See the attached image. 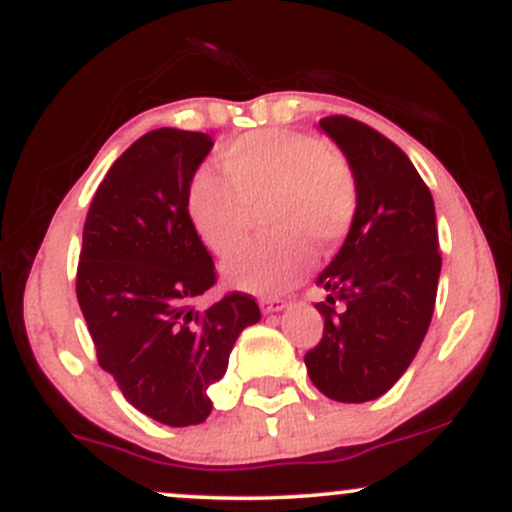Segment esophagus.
Segmentation results:
<instances>
[{"instance_id":"esophagus-1","label":"esophagus","mask_w":512,"mask_h":512,"mask_svg":"<svg viewBox=\"0 0 512 512\" xmlns=\"http://www.w3.org/2000/svg\"><path fill=\"white\" fill-rule=\"evenodd\" d=\"M260 308L262 313H279V310L289 308V301H284V298H262Z\"/></svg>"}]
</instances>
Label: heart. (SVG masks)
I'll return each instance as SVG.
<instances>
[{
	"mask_svg": "<svg viewBox=\"0 0 512 512\" xmlns=\"http://www.w3.org/2000/svg\"><path fill=\"white\" fill-rule=\"evenodd\" d=\"M223 178L199 170L187 187V219L216 255H228L264 209L272 236L238 248L223 276L240 291L274 296L296 284L313 262V245L330 250L351 231L358 180L344 156L322 139L291 129H262L238 137L219 154Z\"/></svg>",
	"mask_w": 512,
	"mask_h": 512,
	"instance_id": "heart-1",
	"label": "heart"
}]
</instances>
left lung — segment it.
Returning <instances> with one entry per match:
<instances>
[{"label":"left lung","mask_w":512,"mask_h":512,"mask_svg":"<svg viewBox=\"0 0 512 512\" xmlns=\"http://www.w3.org/2000/svg\"><path fill=\"white\" fill-rule=\"evenodd\" d=\"M358 180L356 221L315 303L325 330L305 354L313 385L334 402L385 395L414 361L436 305L440 252L436 207L414 163L378 129L346 115L320 120Z\"/></svg>","instance_id":"left-lung-1"}]
</instances>
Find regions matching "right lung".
Segmentation results:
<instances>
[{"label": "right lung", "mask_w": 512, "mask_h": 512, "mask_svg": "<svg viewBox=\"0 0 512 512\" xmlns=\"http://www.w3.org/2000/svg\"><path fill=\"white\" fill-rule=\"evenodd\" d=\"M211 146L209 134L173 127L129 146L88 207L76 269L98 366L132 407L166 426L207 419L209 385L226 373L238 334L260 320V305L240 291L195 308L216 267L185 199Z\"/></svg>", "instance_id": "add662e5"}]
</instances>
